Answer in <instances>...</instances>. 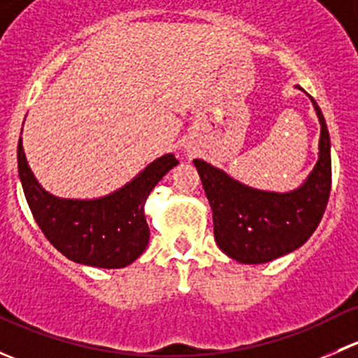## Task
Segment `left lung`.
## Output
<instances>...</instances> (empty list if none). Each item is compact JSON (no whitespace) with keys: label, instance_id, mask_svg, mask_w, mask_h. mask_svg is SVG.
Returning a JSON list of instances; mask_svg holds the SVG:
<instances>
[{"label":"left lung","instance_id":"8db88e82","mask_svg":"<svg viewBox=\"0 0 358 358\" xmlns=\"http://www.w3.org/2000/svg\"><path fill=\"white\" fill-rule=\"evenodd\" d=\"M312 103L320 121L319 161L296 190L280 194L251 189L194 159L213 209L216 244L239 263H266L294 251L322 220L331 192V140L322 112L313 99Z\"/></svg>","mask_w":358,"mask_h":358}]
</instances>
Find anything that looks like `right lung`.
I'll list each match as a JSON object with an SVG mask.
<instances>
[{"label":"right lung","instance_id":"right-lung-1","mask_svg":"<svg viewBox=\"0 0 358 358\" xmlns=\"http://www.w3.org/2000/svg\"><path fill=\"white\" fill-rule=\"evenodd\" d=\"M17 161L25 199L46 239L72 262L100 268H122L145 251L150 232L143 206L159 180L178 164L173 154H166L114 194L79 201L60 199L39 185L25 159L22 138Z\"/></svg>","mask_w":358,"mask_h":358}]
</instances>
